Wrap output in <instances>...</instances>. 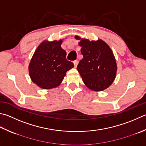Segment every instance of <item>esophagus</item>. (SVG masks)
Here are the masks:
<instances>
[{
  "mask_svg": "<svg viewBox=\"0 0 146 146\" xmlns=\"http://www.w3.org/2000/svg\"><path fill=\"white\" fill-rule=\"evenodd\" d=\"M73 64H74V66H75V67L76 68V66H77V65L78 64V62L77 61V60H75V61H73Z\"/></svg>",
  "mask_w": 146,
  "mask_h": 146,
  "instance_id": "obj_1",
  "label": "esophagus"
}]
</instances>
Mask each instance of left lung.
Here are the masks:
<instances>
[{
	"label": "left lung",
	"instance_id": "8db88e82",
	"mask_svg": "<svg viewBox=\"0 0 146 146\" xmlns=\"http://www.w3.org/2000/svg\"><path fill=\"white\" fill-rule=\"evenodd\" d=\"M76 39H80L75 36ZM79 45L83 55L77 70L84 84L90 89L103 91L109 87L115 77L117 64L110 48L102 40L81 39Z\"/></svg>",
	"mask_w": 146,
	"mask_h": 146
}]
</instances>
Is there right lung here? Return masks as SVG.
<instances>
[{
  "label": "right lung",
  "mask_w": 146,
  "mask_h": 146,
  "mask_svg": "<svg viewBox=\"0 0 146 146\" xmlns=\"http://www.w3.org/2000/svg\"><path fill=\"white\" fill-rule=\"evenodd\" d=\"M62 41H44L34 52L29 66V75L34 83L42 89L56 87L61 83L66 72L74 67L66 59Z\"/></svg>",
  "instance_id": "right-lung-1"
}]
</instances>
